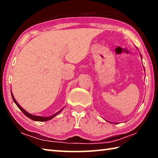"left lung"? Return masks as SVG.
Returning <instances> with one entry per match:
<instances>
[{"instance_id": "8db88e82", "label": "left lung", "mask_w": 158, "mask_h": 158, "mask_svg": "<svg viewBox=\"0 0 158 158\" xmlns=\"http://www.w3.org/2000/svg\"><path fill=\"white\" fill-rule=\"evenodd\" d=\"M140 55H141V53H140ZM141 59H142V58H141ZM144 70H145V69H144Z\"/></svg>"}]
</instances>
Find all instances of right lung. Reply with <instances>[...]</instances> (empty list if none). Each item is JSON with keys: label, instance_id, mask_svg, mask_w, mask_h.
Segmentation results:
<instances>
[{"label": "right lung", "instance_id": "add662e5", "mask_svg": "<svg viewBox=\"0 0 158 158\" xmlns=\"http://www.w3.org/2000/svg\"><path fill=\"white\" fill-rule=\"evenodd\" d=\"M11 95H12V100H13V101L15 102V103L16 104V105H17V106H18L19 109L20 110L23 112V114L26 115V116H27L28 118H30V119L33 120V121H40V122H43V121H49V120L52 119L53 117H55L56 116H57V115H58V114H60V111H62L63 109H64V108L61 109L60 111H58V112H56V114H53L52 116H48V117L39 116H35V115H32V114H31L28 113L27 111H25L24 109H23L22 107H21V106L19 105V104L17 103V102L16 101V100H15V98H14V95H13V94H12V91H11Z\"/></svg>", "mask_w": 158, "mask_h": 158}]
</instances>
